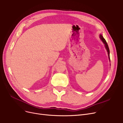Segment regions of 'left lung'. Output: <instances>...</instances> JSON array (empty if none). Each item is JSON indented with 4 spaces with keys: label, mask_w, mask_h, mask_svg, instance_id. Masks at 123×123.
Masks as SVG:
<instances>
[{
    "label": "left lung",
    "mask_w": 123,
    "mask_h": 123,
    "mask_svg": "<svg viewBox=\"0 0 123 123\" xmlns=\"http://www.w3.org/2000/svg\"><path fill=\"white\" fill-rule=\"evenodd\" d=\"M100 38L101 39V40L102 41V42H103V43H104L105 44V48L107 51V52H108V56H109V59L110 60V50H109V47H108V44L106 41V40L104 38V37H103L102 35L100 34Z\"/></svg>",
    "instance_id": "8db88e82"
}]
</instances>
